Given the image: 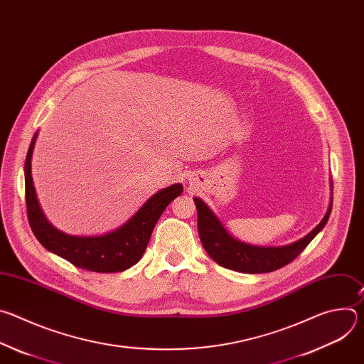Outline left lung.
Here are the masks:
<instances>
[{"mask_svg": "<svg viewBox=\"0 0 364 364\" xmlns=\"http://www.w3.org/2000/svg\"><path fill=\"white\" fill-rule=\"evenodd\" d=\"M194 204L197 207L198 235L205 252L220 267L243 274H267L292 262L308 243L324 229L333 207V203H330L320 225L302 239L287 246L264 247L243 243L230 236L216 215L198 197H194Z\"/></svg>", "mask_w": 364, "mask_h": 364, "instance_id": "obj_1", "label": "left lung"}]
</instances>
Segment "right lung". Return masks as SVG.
I'll return each instance as SVG.
<instances>
[{
    "mask_svg": "<svg viewBox=\"0 0 364 364\" xmlns=\"http://www.w3.org/2000/svg\"><path fill=\"white\" fill-rule=\"evenodd\" d=\"M37 132L27 151L24 164L26 205L30 228L37 240L50 252L72 265L100 274L122 272L142 257L155 223L167 205L183 193L181 184H173L149 197L141 209L121 228L102 236H72L51 226L43 215L31 177V157Z\"/></svg>",
    "mask_w": 364,
    "mask_h": 364,
    "instance_id": "right-lung-1",
    "label": "right lung"
}]
</instances>
